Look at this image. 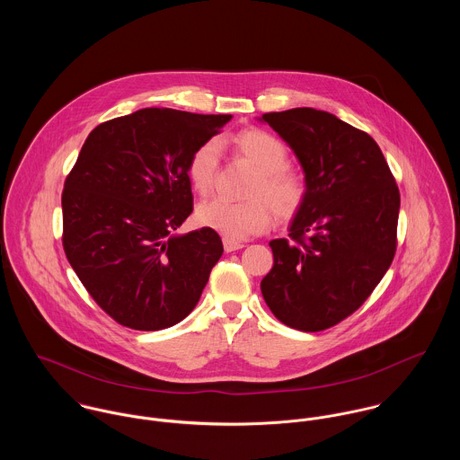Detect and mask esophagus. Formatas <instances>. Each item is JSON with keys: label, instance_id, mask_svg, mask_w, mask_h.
Segmentation results:
<instances>
[{"label": "esophagus", "instance_id": "34e87169", "mask_svg": "<svg viewBox=\"0 0 460 460\" xmlns=\"http://www.w3.org/2000/svg\"><path fill=\"white\" fill-rule=\"evenodd\" d=\"M223 246H225V252H226V253L237 252V250H243V248H244L243 243H235V241H230V239H225V241H223Z\"/></svg>", "mask_w": 460, "mask_h": 460}]
</instances>
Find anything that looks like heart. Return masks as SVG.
I'll use <instances>...</instances> for the list:
<instances>
[{
  "label": "heart",
  "instance_id": "1",
  "mask_svg": "<svg viewBox=\"0 0 460 460\" xmlns=\"http://www.w3.org/2000/svg\"><path fill=\"white\" fill-rule=\"evenodd\" d=\"M232 148L250 161L259 177L248 190V201L214 198L199 203L197 221L225 239L243 241L262 234L272 223V210L281 219H290L303 207L308 186L301 172L288 164V148L274 134L263 129H244L230 136ZM219 150L216 141L201 143L188 159L186 177L198 195H207L216 181Z\"/></svg>",
  "mask_w": 460,
  "mask_h": 460
}]
</instances>
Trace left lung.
<instances>
[{"mask_svg":"<svg viewBox=\"0 0 460 460\" xmlns=\"http://www.w3.org/2000/svg\"><path fill=\"white\" fill-rule=\"evenodd\" d=\"M262 120L292 146L308 186L288 239L269 243L274 263L263 299L288 328H332L394 262L398 186L376 139L328 111L294 108Z\"/></svg>","mask_w":460,"mask_h":460,"instance_id":"8db88e82","label":"left lung"}]
</instances>
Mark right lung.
<instances>
[{"label":"right lung","mask_w":460,"mask_h":460,"mask_svg":"<svg viewBox=\"0 0 460 460\" xmlns=\"http://www.w3.org/2000/svg\"><path fill=\"white\" fill-rule=\"evenodd\" d=\"M230 119L145 108L88 134L64 184L62 244L120 326L170 328L197 306L223 243L210 228L173 232L193 212L188 159Z\"/></svg>","instance_id":"right-lung-1"}]
</instances>
